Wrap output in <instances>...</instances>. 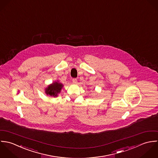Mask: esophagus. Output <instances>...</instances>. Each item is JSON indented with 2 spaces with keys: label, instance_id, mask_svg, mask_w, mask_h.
Wrapping results in <instances>:
<instances>
[{
  "label": "esophagus",
  "instance_id": "1",
  "mask_svg": "<svg viewBox=\"0 0 158 158\" xmlns=\"http://www.w3.org/2000/svg\"><path fill=\"white\" fill-rule=\"evenodd\" d=\"M72 81H73V84H77V79H75V78L73 79Z\"/></svg>",
  "mask_w": 158,
  "mask_h": 158
}]
</instances>
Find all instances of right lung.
Segmentation results:
<instances>
[{"instance_id": "add662e5", "label": "right lung", "mask_w": 158, "mask_h": 158, "mask_svg": "<svg viewBox=\"0 0 158 158\" xmlns=\"http://www.w3.org/2000/svg\"><path fill=\"white\" fill-rule=\"evenodd\" d=\"M63 87V84L57 82H54L52 84L48 85V87L45 89V93L47 95L51 96L57 97L58 94L60 92Z\"/></svg>"}]
</instances>
